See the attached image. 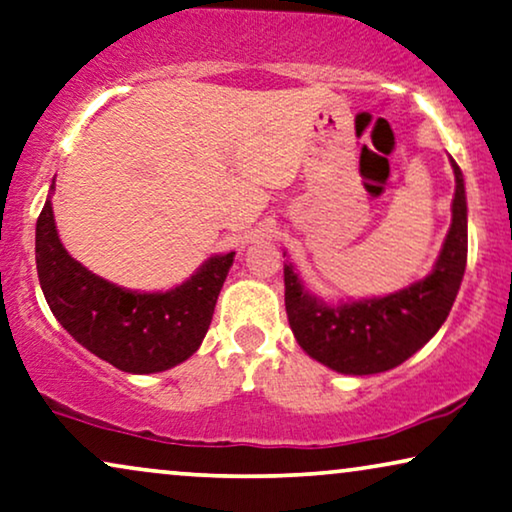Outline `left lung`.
<instances>
[{
    "label": "left lung",
    "mask_w": 512,
    "mask_h": 512,
    "mask_svg": "<svg viewBox=\"0 0 512 512\" xmlns=\"http://www.w3.org/2000/svg\"><path fill=\"white\" fill-rule=\"evenodd\" d=\"M454 168L452 224L440 257L424 281L386 297L325 304L309 295L285 264V311L297 344L313 360L342 374H377L405 363L445 323L461 288L468 257V208L461 168Z\"/></svg>",
    "instance_id": "left-lung-1"
}]
</instances>
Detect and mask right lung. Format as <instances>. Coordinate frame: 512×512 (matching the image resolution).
<instances>
[{
  "label": "right lung",
  "instance_id": "right-lung-1",
  "mask_svg": "<svg viewBox=\"0 0 512 512\" xmlns=\"http://www.w3.org/2000/svg\"><path fill=\"white\" fill-rule=\"evenodd\" d=\"M234 255L210 257L168 292H133L70 257L58 238L51 199L37 220V274L53 316L81 346L133 374L170 370L199 349Z\"/></svg>",
  "mask_w": 512,
  "mask_h": 512
}]
</instances>
